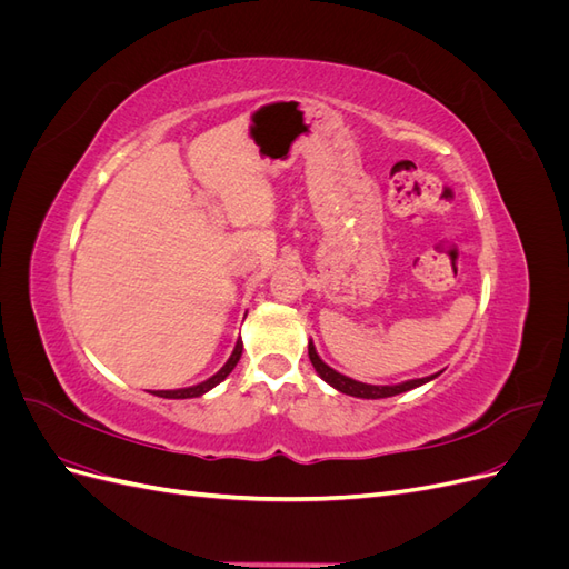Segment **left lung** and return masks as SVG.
I'll return each mask as SVG.
<instances>
[{"instance_id":"8db88e82","label":"left lung","mask_w":569,"mask_h":569,"mask_svg":"<svg viewBox=\"0 0 569 569\" xmlns=\"http://www.w3.org/2000/svg\"><path fill=\"white\" fill-rule=\"evenodd\" d=\"M308 358H311L316 372L322 377L327 385L335 387L341 393L356 396V399H387V396L410 391V389H416V387H420V385H425L429 380H435V377H439V372H437V375L420 377V380H408V382H401V385H385V387H380V385H363V382L351 380V377H347V375L337 372L335 368H330L327 363H322V358L318 356L313 341H308Z\"/></svg>"}]
</instances>
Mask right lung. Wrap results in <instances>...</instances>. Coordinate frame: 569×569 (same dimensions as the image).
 I'll list each match as a JSON object with an SVG mask.
<instances>
[{"mask_svg": "<svg viewBox=\"0 0 569 569\" xmlns=\"http://www.w3.org/2000/svg\"><path fill=\"white\" fill-rule=\"evenodd\" d=\"M242 349H244L242 339H237V343H234V351H232V356L228 358V363L222 366L216 375H211L209 380H203V382H199V385H194V387L168 389V391H153V393L161 396V399H197V396H203L206 391H211L213 387H218L222 380H226V377H228V375L234 370V366L239 363V358H242Z\"/></svg>", "mask_w": 569, "mask_h": 569, "instance_id": "right-lung-1", "label": "right lung"}]
</instances>
